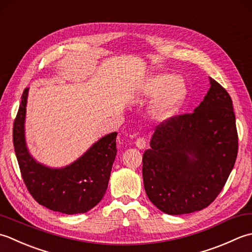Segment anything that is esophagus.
Returning <instances> with one entry per match:
<instances>
[{"instance_id": "esophagus-1", "label": "esophagus", "mask_w": 252, "mask_h": 252, "mask_svg": "<svg viewBox=\"0 0 252 252\" xmlns=\"http://www.w3.org/2000/svg\"><path fill=\"white\" fill-rule=\"evenodd\" d=\"M135 145L138 149H145L147 147L146 138H138V139L135 142Z\"/></svg>"}]
</instances>
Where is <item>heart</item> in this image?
I'll return each instance as SVG.
<instances>
[{
	"mask_svg": "<svg viewBox=\"0 0 252 252\" xmlns=\"http://www.w3.org/2000/svg\"><path fill=\"white\" fill-rule=\"evenodd\" d=\"M143 94L158 95L152 105L151 115L157 121H166L181 109L187 95L184 80L171 74H158L148 80Z\"/></svg>",
	"mask_w": 252,
	"mask_h": 252,
	"instance_id": "heart-1",
	"label": "heart"
}]
</instances>
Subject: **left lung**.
Returning a JSON list of instances; mask_svg holds the SVG:
<instances>
[{
  "label": "left lung",
  "instance_id": "1",
  "mask_svg": "<svg viewBox=\"0 0 252 252\" xmlns=\"http://www.w3.org/2000/svg\"><path fill=\"white\" fill-rule=\"evenodd\" d=\"M210 89L193 113L157 127L142 158L150 201L171 215L200 211L219 196L234 167L238 136L233 102L211 77Z\"/></svg>",
  "mask_w": 252,
  "mask_h": 252
}]
</instances>
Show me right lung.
Masks as SVG:
<instances>
[{
    "instance_id": "1",
    "label": "right lung",
    "mask_w": 252,
    "mask_h": 252,
    "mask_svg": "<svg viewBox=\"0 0 252 252\" xmlns=\"http://www.w3.org/2000/svg\"><path fill=\"white\" fill-rule=\"evenodd\" d=\"M29 88L22 95L13 128V142L20 173L35 201L52 211L86 213L101 201L114 163L117 132L100 138L83 156L64 167H49L30 155L25 137Z\"/></svg>"
}]
</instances>
